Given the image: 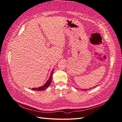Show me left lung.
Listing matches in <instances>:
<instances>
[{
  "instance_id": "left-lung-1",
  "label": "left lung",
  "mask_w": 122,
  "mask_h": 122,
  "mask_svg": "<svg viewBox=\"0 0 122 122\" xmlns=\"http://www.w3.org/2000/svg\"><path fill=\"white\" fill-rule=\"evenodd\" d=\"M94 87H95V86H94ZM83 90H84V89H83ZM90 90V89H87V90H86V89H84V90H85V91H87V90Z\"/></svg>"
}]
</instances>
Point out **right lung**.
I'll list each match as a JSON object with an SVG mask.
<instances>
[{
    "mask_svg": "<svg viewBox=\"0 0 122 122\" xmlns=\"http://www.w3.org/2000/svg\"><path fill=\"white\" fill-rule=\"evenodd\" d=\"M54 71V69H53L52 71L51 72V74H50V76L49 77V79L47 81V82L46 83H45V84L43 86H42L41 87H39L38 88H31L32 90H34V91H44L46 90V88H47V87H48L50 84H51V81H52V74H53V72Z\"/></svg>",
    "mask_w": 122,
    "mask_h": 122,
    "instance_id": "right-lung-1",
    "label": "right lung"
}]
</instances>
